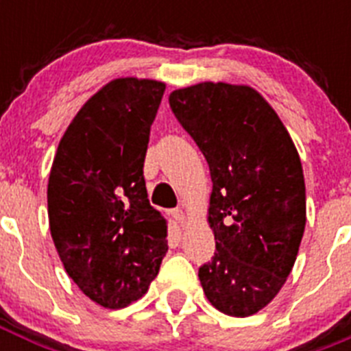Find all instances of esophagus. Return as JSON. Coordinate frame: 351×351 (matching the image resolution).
Returning <instances> with one entry per match:
<instances>
[{"label":"esophagus","mask_w":351,"mask_h":351,"mask_svg":"<svg viewBox=\"0 0 351 351\" xmlns=\"http://www.w3.org/2000/svg\"><path fill=\"white\" fill-rule=\"evenodd\" d=\"M170 216L173 218V221L178 223V225H184L186 223V216H184V210L182 209H172L170 210Z\"/></svg>","instance_id":"1"}]
</instances>
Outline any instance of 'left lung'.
Returning a JSON list of instances; mask_svg holds the SVG:
<instances>
[{
	"mask_svg": "<svg viewBox=\"0 0 351 351\" xmlns=\"http://www.w3.org/2000/svg\"><path fill=\"white\" fill-rule=\"evenodd\" d=\"M173 116L209 163L210 262L204 293L225 315L250 316L281 290L306 226L300 158L287 128L250 86L202 82L170 93Z\"/></svg>",
	"mask_w": 351,
	"mask_h": 351,
	"instance_id": "obj_1",
	"label": "left lung"
}]
</instances>
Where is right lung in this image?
<instances>
[{
    "instance_id": "add662e5",
    "label": "right lung",
    "mask_w": 351,
    "mask_h": 351,
    "mask_svg": "<svg viewBox=\"0 0 351 351\" xmlns=\"http://www.w3.org/2000/svg\"><path fill=\"white\" fill-rule=\"evenodd\" d=\"M163 93V82L135 77L104 86L64 132L49 176V225L64 271L108 309L141 299L169 250L167 219L144 181Z\"/></svg>"
}]
</instances>
